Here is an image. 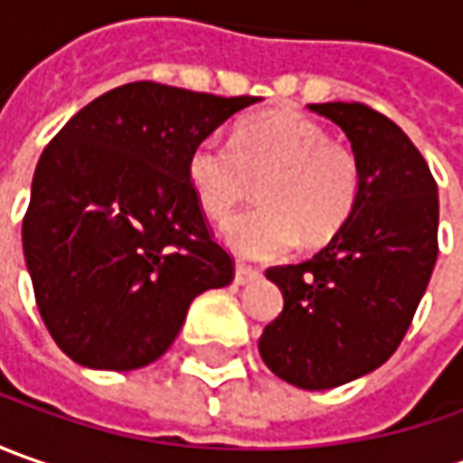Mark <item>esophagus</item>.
<instances>
[{
	"mask_svg": "<svg viewBox=\"0 0 463 463\" xmlns=\"http://www.w3.org/2000/svg\"><path fill=\"white\" fill-rule=\"evenodd\" d=\"M260 270L255 268H250V265H237L234 268V283L237 286H247V283H252V280H258Z\"/></svg>",
	"mask_w": 463,
	"mask_h": 463,
	"instance_id": "34e87169",
	"label": "esophagus"
}]
</instances>
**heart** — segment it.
<instances>
[{
  "label": "heart",
  "instance_id": "1",
  "mask_svg": "<svg viewBox=\"0 0 463 463\" xmlns=\"http://www.w3.org/2000/svg\"><path fill=\"white\" fill-rule=\"evenodd\" d=\"M187 185L213 222L255 190L260 205L223 223V241L252 260L286 258L301 241L327 244L361 201L364 169L347 144L307 116L276 110L240 120L232 144L201 138L187 154Z\"/></svg>",
  "mask_w": 463,
  "mask_h": 463
}]
</instances>
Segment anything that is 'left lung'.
<instances>
[{
  "label": "left lung",
  "instance_id": "left-lung-1",
  "mask_svg": "<svg viewBox=\"0 0 463 463\" xmlns=\"http://www.w3.org/2000/svg\"><path fill=\"white\" fill-rule=\"evenodd\" d=\"M361 159L364 187L350 222L325 250L265 276L283 311L260 337V355L298 389H332L386 364L438 258V185L418 146L364 102H322Z\"/></svg>",
  "mask_w": 463,
  "mask_h": 463
}]
</instances>
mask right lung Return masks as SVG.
I'll use <instances>...</instances> for the list:
<instances>
[{"label": "right lung", "instance_id": "1", "mask_svg": "<svg viewBox=\"0 0 463 463\" xmlns=\"http://www.w3.org/2000/svg\"><path fill=\"white\" fill-rule=\"evenodd\" d=\"M258 98L156 81L116 87L63 126L33 175L23 250L45 327L87 368L134 371L187 307L234 278L187 185V154Z\"/></svg>", "mask_w": 463, "mask_h": 463}]
</instances>
